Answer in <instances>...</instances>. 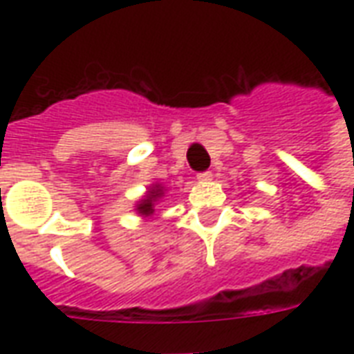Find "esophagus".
Wrapping results in <instances>:
<instances>
[{
    "label": "esophagus",
    "mask_w": 354,
    "mask_h": 354,
    "mask_svg": "<svg viewBox=\"0 0 354 354\" xmlns=\"http://www.w3.org/2000/svg\"><path fill=\"white\" fill-rule=\"evenodd\" d=\"M196 180H198V182H202V183H205V182H211V180H213V174H211L209 171H205V172H198V174H196Z\"/></svg>",
    "instance_id": "esophagus-1"
}]
</instances>
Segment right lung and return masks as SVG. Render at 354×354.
<instances>
[{
    "instance_id": "1",
    "label": "right lung",
    "mask_w": 354,
    "mask_h": 354,
    "mask_svg": "<svg viewBox=\"0 0 354 354\" xmlns=\"http://www.w3.org/2000/svg\"><path fill=\"white\" fill-rule=\"evenodd\" d=\"M163 191H165V189L161 187L160 183H154V185L147 191L145 198L139 200L138 205H136V211H138L139 215L141 216L154 215V204L161 198V196H163Z\"/></svg>"
}]
</instances>
